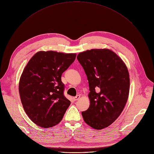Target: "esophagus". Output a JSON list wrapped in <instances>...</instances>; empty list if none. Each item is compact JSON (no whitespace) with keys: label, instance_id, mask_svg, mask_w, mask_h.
<instances>
[{"label":"esophagus","instance_id":"34e87169","mask_svg":"<svg viewBox=\"0 0 154 154\" xmlns=\"http://www.w3.org/2000/svg\"><path fill=\"white\" fill-rule=\"evenodd\" d=\"M80 95H77V96H76L74 97H73V100H74V101H77V100L80 98Z\"/></svg>","mask_w":154,"mask_h":154}]
</instances>
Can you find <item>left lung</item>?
<instances>
[{"label":"left lung","mask_w":154,"mask_h":154,"mask_svg":"<svg viewBox=\"0 0 154 154\" xmlns=\"http://www.w3.org/2000/svg\"><path fill=\"white\" fill-rule=\"evenodd\" d=\"M77 60L89 83V108L82 112L83 120L96 130L110 125L120 116L127 103L130 75L119 56L107 48L81 52Z\"/></svg>","instance_id":"8db88e82"}]
</instances>
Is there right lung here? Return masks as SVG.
<instances>
[{"instance_id": "right-lung-1", "label": "right lung", "mask_w": 154, "mask_h": 154, "mask_svg": "<svg viewBox=\"0 0 154 154\" xmlns=\"http://www.w3.org/2000/svg\"><path fill=\"white\" fill-rule=\"evenodd\" d=\"M75 53L40 51L24 67L19 93L25 112L42 128L59 123L71 104L64 96L62 74L75 60Z\"/></svg>"}]
</instances>
